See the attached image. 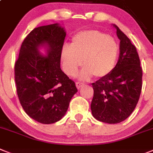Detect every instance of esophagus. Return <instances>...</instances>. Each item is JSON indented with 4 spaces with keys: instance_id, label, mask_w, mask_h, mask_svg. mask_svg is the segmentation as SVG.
Wrapping results in <instances>:
<instances>
[{
    "instance_id": "1",
    "label": "esophagus",
    "mask_w": 153,
    "mask_h": 153,
    "mask_svg": "<svg viewBox=\"0 0 153 153\" xmlns=\"http://www.w3.org/2000/svg\"><path fill=\"white\" fill-rule=\"evenodd\" d=\"M75 85H76V87H77V88H82V87L83 86V85H84V84H83L82 82H76V83H75Z\"/></svg>"
}]
</instances>
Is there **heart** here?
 <instances>
[{
  "instance_id": "1",
  "label": "heart",
  "mask_w": 153,
  "mask_h": 153,
  "mask_svg": "<svg viewBox=\"0 0 153 153\" xmlns=\"http://www.w3.org/2000/svg\"><path fill=\"white\" fill-rule=\"evenodd\" d=\"M119 45L112 36L99 30L79 32L72 38L71 46L65 45L61 51L64 70L73 76L84 65L79 78L84 80L94 74L97 78L107 76L116 65Z\"/></svg>"
}]
</instances>
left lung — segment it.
<instances>
[{
    "label": "left lung",
    "instance_id": "left-lung-1",
    "mask_svg": "<svg viewBox=\"0 0 153 153\" xmlns=\"http://www.w3.org/2000/svg\"><path fill=\"white\" fill-rule=\"evenodd\" d=\"M120 39V55L114 70L92 83V116L108 124H117L130 116L139 100L142 87V69L136 47L116 25Z\"/></svg>",
    "mask_w": 153,
    "mask_h": 153
}]
</instances>
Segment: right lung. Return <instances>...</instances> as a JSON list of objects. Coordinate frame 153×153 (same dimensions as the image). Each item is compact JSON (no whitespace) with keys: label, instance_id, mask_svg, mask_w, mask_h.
<instances>
[{"label":"right lung","instance_id":"1","mask_svg":"<svg viewBox=\"0 0 153 153\" xmlns=\"http://www.w3.org/2000/svg\"><path fill=\"white\" fill-rule=\"evenodd\" d=\"M66 36L58 23L37 27L22 43L15 65L17 94L22 108L41 124H53L66 114L78 92L74 82L61 69V57ZM42 46L47 55L39 53Z\"/></svg>","mask_w":153,"mask_h":153}]
</instances>
